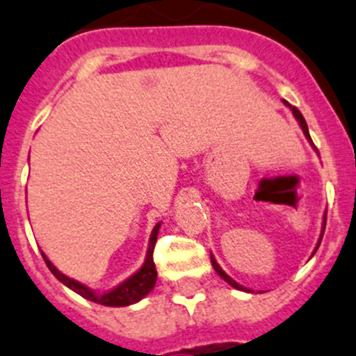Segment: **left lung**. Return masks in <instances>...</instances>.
<instances>
[{"mask_svg":"<svg viewBox=\"0 0 356 356\" xmlns=\"http://www.w3.org/2000/svg\"><path fill=\"white\" fill-rule=\"evenodd\" d=\"M284 103H286L288 107L291 108V112H293V115H295V118H297V121H298V124H300V128H302V131H304V135H305V137L309 138V142H311V144H313V140H311V135H309L307 122H305L304 115L300 114V111H298L297 107H291V105H290V103H288V102H284ZM313 145H314V144H313ZM325 223H327V216H325ZM323 232H325V227H323ZM321 237H323V234H321ZM320 242H321V241H320ZM320 242H318V248H320ZM211 260H212V267H214V270L218 272V274H219V277H223L225 281H227V283L230 284V286L237 288V290H244V291H248V288L241 286V284H238V283H235V281H234V279L230 277V275H228V274H225V270H223V268H221V267H219V265H218V261L214 260V257H211Z\"/></svg>","mask_w":356,"mask_h":356,"instance_id":"1","label":"left lung"}]
</instances>
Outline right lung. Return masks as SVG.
Masks as SVG:
<instances>
[{
  "label": "right lung",
  "instance_id": "1",
  "mask_svg": "<svg viewBox=\"0 0 356 356\" xmlns=\"http://www.w3.org/2000/svg\"><path fill=\"white\" fill-rule=\"evenodd\" d=\"M158 230H159V223L156 225L154 230H152L151 238H149V249H147V257H145L144 265H142L140 270L137 274H133L131 277L126 279L124 283L119 284L118 288H114L112 291H107V293H96V291L89 290L88 286L84 284L77 283V281H73V279L66 277L65 274L58 270L51 261L47 260V257L42 253L43 260L47 264L49 270L56 275V277L61 281L65 286H68L70 290H73L75 293L82 295L88 300L96 302V304L102 305H111V307H122V305H129L138 302L140 298H144L149 291L154 288L156 284V277H158V272H156V265L154 260H152V253H154V245H156V238H158Z\"/></svg>",
  "mask_w": 356,
  "mask_h": 356
}]
</instances>
